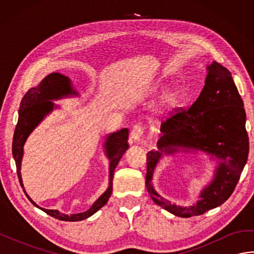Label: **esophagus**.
<instances>
[{
	"mask_svg": "<svg viewBox=\"0 0 254 254\" xmlns=\"http://www.w3.org/2000/svg\"><path fill=\"white\" fill-rule=\"evenodd\" d=\"M144 131H145V127L143 126L142 123H137L135 124V126L133 127L132 128V133H131V137L133 141L135 142H138L139 139H141L142 135L144 134Z\"/></svg>",
	"mask_w": 254,
	"mask_h": 254,
	"instance_id": "obj_1",
	"label": "esophagus"
}]
</instances>
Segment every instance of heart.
Masks as SVG:
<instances>
[{
    "label": "heart",
    "instance_id": "b5f03b06",
    "mask_svg": "<svg viewBox=\"0 0 254 254\" xmlns=\"http://www.w3.org/2000/svg\"><path fill=\"white\" fill-rule=\"evenodd\" d=\"M167 100H168L169 102H172L175 100V96L174 95H168V96H167Z\"/></svg>",
    "mask_w": 254,
    "mask_h": 254
}]
</instances>
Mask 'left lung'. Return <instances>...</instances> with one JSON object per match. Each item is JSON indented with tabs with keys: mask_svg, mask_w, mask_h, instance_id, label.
Returning <instances> with one entry per match:
<instances>
[{
	"mask_svg": "<svg viewBox=\"0 0 254 254\" xmlns=\"http://www.w3.org/2000/svg\"><path fill=\"white\" fill-rule=\"evenodd\" d=\"M202 93L193 105L176 108L161 122L164 135L158 142L160 152L174 154L179 148L203 150L222 159L214 180L204 189L199 201L191 207L172 205L156 193L152 186L153 170L161 154L147 153L146 186L153 201L176 216H198L225 203L233 194L249 155L244 101L231 73L217 62L207 67Z\"/></svg>",
	"mask_w": 254,
	"mask_h": 254,
	"instance_id": "left-lung-1",
	"label": "left lung"
}]
</instances>
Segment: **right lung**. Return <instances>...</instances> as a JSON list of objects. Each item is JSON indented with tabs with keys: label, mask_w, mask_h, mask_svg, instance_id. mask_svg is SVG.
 Segmentation results:
<instances>
[{
	"label": "right lung",
	"mask_w": 254,
	"mask_h": 254,
	"mask_svg": "<svg viewBox=\"0 0 254 254\" xmlns=\"http://www.w3.org/2000/svg\"><path fill=\"white\" fill-rule=\"evenodd\" d=\"M69 94H76L71 87L69 79L60 73H52L50 75H48L37 87L30 88L23 97V99H21L20 109L18 112V122L16 124L13 137V157L16 163V170H17L18 180L24 192L25 189L20 176V161L21 157H23V146L26 138L29 135V133L34 130V127L37 126L38 122L44 118L46 113L53 109V104L51 102V99H57L59 97ZM127 138V128H122L121 131L113 133L108 137L106 148L108 157L110 158L109 188H108V190L93 204V206L88 210H86V212L73 215L60 214L58 210L55 209L40 208L25 192L26 196L29 198V201L34 204L36 207H39L40 209L44 210L45 213L50 215V216L60 220H64V222H77V220H83L91 216V215L96 213L97 210L104 206L111 195L113 172H115L119 160L121 159L122 155L126 153V150L128 147Z\"/></svg>",
	"instance_id": "add662e5"
}]
</instances>
